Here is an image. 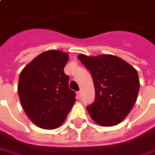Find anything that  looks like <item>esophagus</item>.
<instances>
[{"mask_svg": "<svg viewBox=\"0 0 155 155\" xmlns=\"http://www.w3.org/2000/svg\"><path fill=\"white\" fill-rule=\"evenodd\" d=\"M76 95H77V98H81V91H78V92H76Z\"/></svg>", "mask_w": 155, "mask_h": 155, "instance_id": "obj_1", "label": "esophagus"}]
</instances>
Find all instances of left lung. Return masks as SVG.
<instances>
[{"mask_svg":"<svg viewBox=\"0 0 155 155\" xmlns=\"http://www.w3.org/2000/svg\"><path fill=\"white\" fill-rule=\"evenodd\" d=\"M92 75L95 99L86 109L102 127H113L126 118L136 104L140 81L136 70L113 55L78 56Z\"/></svg>","mask_w":155,"mask_h":155,"instance_id":"obj_1","label":"left lung"}]
</instances>
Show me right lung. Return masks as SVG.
Returning <instances> with one entry per match:
<instances>
[{"mask_svg": "<svg viewBox=\"0 0 155 155\" xmlns=\"http://www.w3.org/2000/svg\"><path fill=\"white\" fill-rule=\"evenodd\" d=\"M69 55L59 50L42 52L23 69L18 94L31 121L42 129L52 130L66 120L75 102L64 72Z\"/></svg>", "mask_w": 155, "mask_h": 155, "instance_id": "1", "label": "right lung"}]
</instances>
